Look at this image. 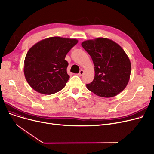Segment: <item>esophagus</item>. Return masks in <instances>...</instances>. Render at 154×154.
Segmentation results:
<instances>
[{
	"label": "esophagus",
	"instance_id": "esophagus-1",
	"mask_svg": "<svg viewBox=\"0 0 154 154\" xmlns=\"http://www.w3.org/2000/svg\"><path fill=\"white\" fill-rule=\"evenodd\" d=\"M84 74V70H80L79 71V73L78 74L79 76H82Z\"/></svg>",
	"mask_w": 154,
	"mask_h": 154
}]
</instances>
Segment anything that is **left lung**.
<instances>
[{
    "label": "left lung",
    "instance_id": "1",
    "mask_svg": "<svg viewBox=\"0 0 154 154\" xmlns=\"http://www.w3.org/2000/svg\"><path fill=\"white\" fill-rule=\"evenodd\" d=\"M82 46L91 57L95 70L93 81L87 88L102 97H112L124 90L130 79L131 63L118 44L99 37L87 40Z\"/></svg>",
    "mask_w": 154,
    "mask_h": 154
}]
</instances>
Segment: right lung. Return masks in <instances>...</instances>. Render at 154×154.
<instances>
[{"instance_id":"add662e5","label":"right lung","mask_w":154,"mask_h":154,"mask_svg":"<svg viewBox=\"0 0 154 154\" xmlns=\"http://www.w3.org/2000/svg\"><path fill=\"white\" fill-rule=\"evenodd\" d=\"M75 38L52 37L40 40L27 52L23 72L35 91L51 95L61 91L70 77L67 73V54L76 45Z\"/></svg>"}]
</instances>
